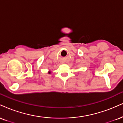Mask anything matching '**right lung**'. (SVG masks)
<instances>
[{"instance_id": "1", "label": "right lung", "mask_w": 123, "mask_h": 123, "mask_svg": "<svg viewBox=\"0 0 123 123\" xmlns=\"http://www.w3.org/2000/svg\"><path fill=\"white\" fill-rule=\"evenodd\" d=\"M50 73H51V72H50V71H49L48 73H49V74H50Z\"/></svg>"}]
</instances>
